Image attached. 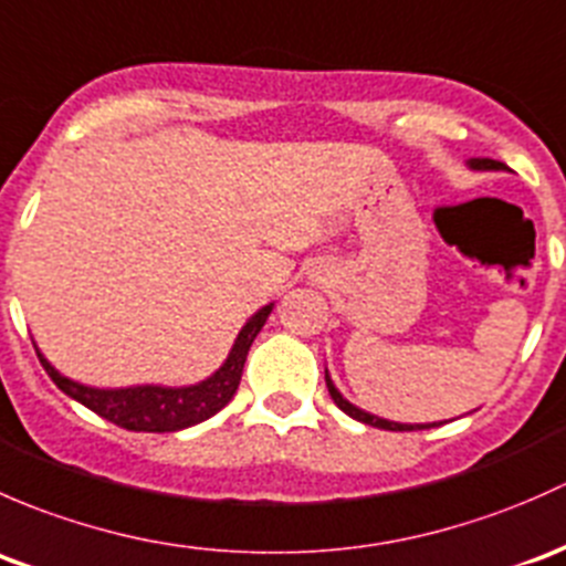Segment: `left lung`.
Wrapping results in <instances>:
<instances>
[{
    "mask_svg": "<svg viewBox=\"0 0 566 566\" xmlns=\"http://www.w3.org/2000/svg\"><path fill=\"white\" fill-rule=\"evenodd\" d=\"M469 166H471V168H482V171H499V168H506L504 163H501V160H491V157H474V160H469ZM324 378H326V389H329V395H332V400H335L337 409L346 411L352 419H359V422L370 424V428H381V430H422V428H439V424H436V422H433V424H400V422H389V419H381V417H373V413H368V411H359L357 406H352L346 398H343L340 392H337L335 384H332L329 376H324Z\"/></svg>",
    "mask_w": 566,
    "mask_h": 566,
    "instance_id": "8db88e82",
    "label": "left lung"
}]
</instances>
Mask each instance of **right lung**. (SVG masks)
Instances as JSON below:
<instances>
[{
	"label": "right lung",
	"mask_w": 566,
	"mask_h": 566,
	"mask_svg": "<svg viewBox=\"0 0 566 566\" xmlns=\"http://www.w3.org/2000/svg\"><path fill=\"white\" fill-rule=\"evenodd\" d=\"M270 311L272 305L261 307V311L242 326L240 337H237L234 348H231L223 368L214 373L212 378H207V381L196 384V387L92 389L60 376V373L45 363L43 354H38V357L40 363H43L45 373L51 376V381H54L62 392L70 395L73 400H78V403L86 406L90 411H95L97 417L114 422L116 428L136 430V433H174V430H182L190 428V424L203 422V419L218 413L231 398H234L237 387H240L244 359H248L250 346H253L255 335H259L261 326H264Z\"/></svg>",
	"instance_id": "right-lung-1"
}]
</instances>
